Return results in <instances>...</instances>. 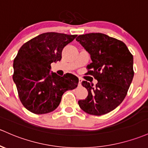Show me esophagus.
I'll use <instances>...</instances> for the list:
<instances>
[{"mask_svg": "<svg viewBox=\"0 0 148 148\" xmlns=\"http://www.w3.org/2000/svg\"><path fill=\"white\" fill-rule=\"evenodd\" d=\"M81 82H82V80H81L80 78H79V82H78L79 86H80V85H81Z\"/></svg>", "mask_w": 148, "mask_h": 148, "instance_id": "esophagus-1", "label": "esophagus"}]
</instances>
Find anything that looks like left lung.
<instances>
[{"mask_svg":"<svg viewBox=\"0 0 148 148\" xmlns=\"http://www.w3.org/2000/svg\"><path fill=\"white\" fill-rule=\"evenodd\" d=\"M76 41L92 61L87 66L86 75L98 81L95 87L82 81L88 95L78 104L87 114L104 115L116 109L126 96L134 75L133 55L123 42L101 33L82 34Z\"/></svg>","mask_w":148,"mask_h":148,"instance_id":"left-lung-1","label":"left lung"}]
</instances>
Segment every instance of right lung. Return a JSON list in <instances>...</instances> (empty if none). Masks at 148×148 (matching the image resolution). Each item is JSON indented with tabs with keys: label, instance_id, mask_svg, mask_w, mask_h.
I'll list each match as a JSON object with an SVG mask.
<instances>
[{
	"label": "right lung",
	"instance_id": "1",
	"mask_svg": "<svg viewBox=\"0 0 148 148\" xmlns=\"http://www.w3.org/2000/svg\"><path fill=\"white\" fill-rule=\"evenodd\" d=\"M76 34L47 32L27 42L14 59L12 79L23 105L35 114L54 111L67 90L77 87L79 80L71 73L63 77L49 73L51 64L61 61L63 49Z\"/></svg>",
	"mask_w": 148,
	"mask_h": 148
}]
</instances>
